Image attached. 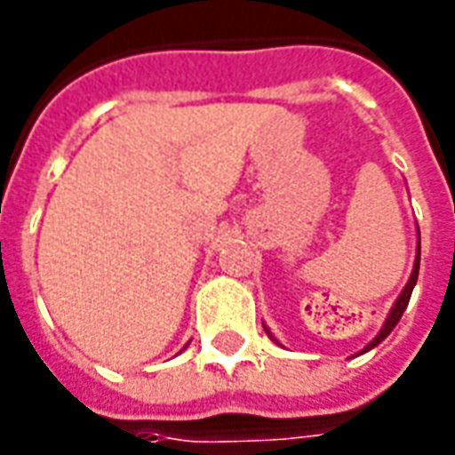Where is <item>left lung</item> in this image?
I'll return each instance as SVG.
<instances>
[{
  "instance_id": "left-lung-1",
  "label": "left lung",
  "mask_w": 455,
  "mask_h": 455,
  "mask_svg": "<svg viewBox=\"0 0 455 455\" xmlns=\"http://www.w3.org/2000/svg\"><path fill=\"white\" fill-rule=\"evenodd\" d=\"M418 269H420V243H418V257H416V264H413V274H411L409 283H406L403 292H402V295H399V299H396V302H395L392 311H389L387 321H385V325H382V331L378 332V338H375L373 342H371V345H368L366 349H363V352H368V349H373L375 345H380L382 339L387 338L389 332H392V328H395V325L399 323V318H402L403 309L409 307V299H411V292H413V285H416V281H418ZM267 332H269V331H267ZM269 338H271V335H269ZM271 339H274V338H271Z\"/></svg>"
}]
</instances>
